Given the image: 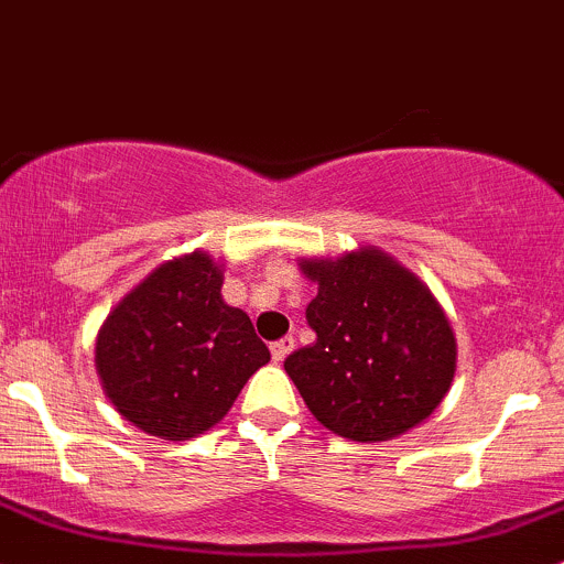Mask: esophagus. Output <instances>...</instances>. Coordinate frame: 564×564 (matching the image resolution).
Segmentation results:
<instances>
[{
  "mask_svg": "<svg viewBox=\"0 0 564 564\" xmlns=\"http://www.w3.org/2000/svg\"><path fill=\"white\" fill-rule=\"evenodd\" d=\"M270 351H272V360H275V362L286 360V357L294 351V338H292V335H286V338L275 340V344L270 346Z\"/></svg>",
  "mask_w": 564,
  "mask_h": 564,
  "instance_id": "34e87169",
  "label": "esophagus"
}]
</instances>
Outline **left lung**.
I'll return each instance as SVG.
<instances>
[{"mask_svg": "<svg viewBox=\"0 0 564 564\" xmlns=\"http://www.w3.org/2000/svg\"><path fill=\"white\" fill-rule=\"evenodd\" d=\"M318 286L305 308L316 344L283 368L333 434L388 442L423 423L456 373V335L431 289L384 250L303 259Z\"/></svg>", "mask_w": 564, "mask_h": 564, "instance_id": "left-lung-1", "label": "left lung"}]
</instances>
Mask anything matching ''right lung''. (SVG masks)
Wrapping results in <instances>:
<instances>
[{"mask_svg":"<svg viewBox=\"0 0 564 564\" xmlns=\"http://www.w3.org/2000/svg\"><path fill=\"white\" fill-rule=\"evenodd\" d=\"M224 264L193 250L152 270L95 340L106 398L135 429L185 442L226 417L270 349L220 297Z\"/></svg>","mask_w":564,"mask_h":564,"instance_id":"obj_1","label":"right lung"}]
</instances>
